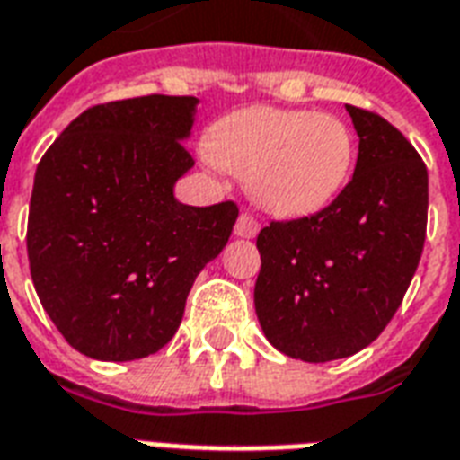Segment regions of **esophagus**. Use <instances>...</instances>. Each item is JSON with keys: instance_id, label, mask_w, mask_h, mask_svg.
Listing matches in <instances>:
<instances>
[{"instance_id": "esophagus-1", "label": "esophagus", "mask_w": 460, "mask_h": 460, "mask_svg": "<svg viewBox=\"0 0 460 460\" xmlns=\"http://www.w3.org/2000/svg\"><path fill=\"white\" fill-rule=\"evenodd\" d=\"M258 231H261V224L255 222L253 215H248V212H241L236 219V226H234V234L241 238H255L258 236Z\"/></svg>"}]
</instances>
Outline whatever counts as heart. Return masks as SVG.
<instances>
[{
  "label": "heart",
  "mask_w": 460,
  "mask_h": 460,
  "mask_svg": "<svg viewBox=\"0 0 460 460\" xmlns=\"http://www.w3.org/2000/svg\"><path fill=\"white\" fill-rule=\"evenodd\" d=\"M355 135L328 113L251 105L224 115L205 139L207 159L248 175L251 195L277 217L323 209L355 166Z\"/></svg>",
  "instance_id": "obj_1"
}]
</instances>
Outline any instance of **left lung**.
<instances>
[{"label":"left lung","instance_id":"8db88e82","mask_svg":"<svg viewBox=\"0 0 460 460\" xmlns=\"http://www.w3.org/2000/svg\"><path fill=\"white\" fill-rule=\"evenodd\" d=\"M345 108L359 135L352 181L321 212L258 234L255 314L265 338L301 362H332L371 345L425 248V161L381 115Z\"/></svg>","mask_w":460,"mask_h":460}]
</instances>
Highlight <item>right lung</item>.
I'll return each mask as SVG.
<instances>
[{"label":"right lung","instance_id":"1","mask_svg":"<svg viewBox=\"0 0 460 460\" xmlns=\"http://www.w3.org/2000/svg\"><path fill=\"white\" fill-rule=\"evenodd\" d=\"M195 96H137L93 105L38 164L28 209V262L45 314L69 345L101 362L159 352L183 321L195 277L222 253L236 202L190 207L173 185Z\"/></svg>","mask_w":460,"mask_h":460}]
</instances>
